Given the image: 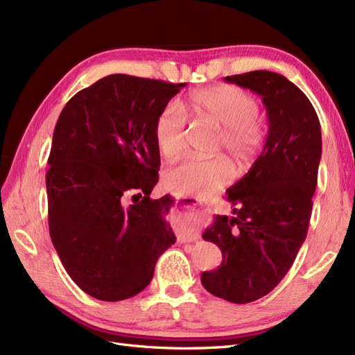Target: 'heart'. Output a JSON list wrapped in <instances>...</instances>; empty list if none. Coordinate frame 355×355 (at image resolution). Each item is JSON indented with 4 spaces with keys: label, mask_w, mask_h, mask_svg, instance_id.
Returning <instances> with one entry per match:
<instances>
[{
    "label": "heart",
    "mask_w": 355,
    "mask_h": 355,
    "mask_svg": "<svg viewBox=\"0 0 355 355\" xmlns=\"http://www.w3.org/2000/svg\"><path fill=\"white\" fill-rule=\"evenodd\" d=\"M184 108L200 123H211L220 128L219 149L235 159L250 158L262 146L265 128L257 120L259 103L250 93L234 85H216L194 92ZM155 144L168 159L178 158L185 146L187 120L179 106L171 102L159 112L154 127ZM231 167L225 158H188L166 173V185L176 194L209 197L228 184Z\"/></svg>",
    "instance_id": "b5f03b06"
}]
</instances>
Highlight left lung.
Here are the masks:
<instances>
[{
    "instance_id": "1",
    "label": "left lung",
    "mask_w": 355,
    "mask_h": 355,
    "mask_svg": "<svg viewBox=\"0 0 355 355\" xmlns=\"http://www.w3.org/2000/svg\"><path fill=\"white\" fill-rule=\"evenodd\" d=\"M262 98L270 130L252 168L227 189L234 216H214L202 239L222 263L201 274L211 295L249 304L283 280L305 241L321 158V128L304 92L283 75L252 71L225 77Z\"/></svg>"
}]
</instances>
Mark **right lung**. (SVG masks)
Instances as JSON below:
<instances>
[{
  "instance_id": "right-lung-1",
  "label": "right lung",
  "mask_w": 355,
  "mask_h": 355,
  "mask_svg": "<svg viewBox=\"0 0 355 355\" xmlns=\"http://www.w3.org/2000/svg\"><path fill=\"white\" fill-rule=\"evenodd\" d=\"M187 83L112 73L62 110L46 175L51 243L83 292L106 302L149 284L176 237L158 182L157 116ZM132 196V202L126 200Z\"/></svg>"
}]
</instances>
